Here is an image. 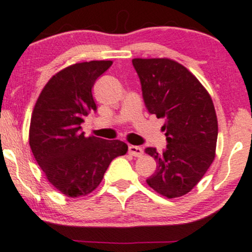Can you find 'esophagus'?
<instances>
[{"instance_id": "1", "label": "esophagus", "mask_w": 252, "mask_h": 252, "mask_svg": "<svg viewBox=\"0 0 252 252\" xmlns=\"http://www.w3.org/2000/svg\"><path fill=\"white\" fill-rule=\"evenodd\" d=\"M129 154L135 157H141L143 155V149L137 145H129Z\"/></svg>"}]
</instances>
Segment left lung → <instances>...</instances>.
Instances as JSON below:
<instances>
[{"label":"left lung","instance_id":"1","mask_svg":"<svg viewBox=\"0 0 252 252\" xmlns=\"http://www.w3.org/2000/svg\"><path fill=\"white\" fill-rule=\"evenodd\" d=\"M150 114L165 118L168 144L163 153L147 148L156 159L148 186L166 198L195 188L216 155L218 123L211 96L195 75L170 59L132 60Z\"/></svg>","mask_w":252,"mask_h":252}]
</instances>
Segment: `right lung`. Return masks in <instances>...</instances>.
Returning a JSON list of instances; mask_svg holds the SVG:
<instances>
[{
    "mask_svg": "<svg viewBox=\"0 0 252 252\" xmlns=\"http://www.w3.org/2000/svg\"><path fill=\"white\" fill-rule=\"evenodd\" d=\"M111 61L75 63L48 81L32 114L29 144L37 164L61 193L71 198L93 192L115 157L126 155L128 145L114 139L84 136L81 123L96 111L95 81Z\"/></svg>",
    "mask_w": 252,
    "mask_h": 252,
    "instance_id": "add662e5",
    "label": "right lung"
}]
</instances>
